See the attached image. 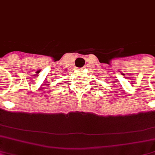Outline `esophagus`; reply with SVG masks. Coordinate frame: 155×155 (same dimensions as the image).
Listing matches in <instances>:
<instances>
[{"instance_id":"34e87169","label":"esophagus","mask_w":155,"mask_h":155,"mask_svg":"<svg viewBox=\"0 0 155 155\" xmlns=\"http://www.w3.org/2000/svg\"><path fill=\"white\" fill-rule=\"evenodd\" d=\"M83 69H84V68H78V70H80H80H83Z\"/></svg>"}]
</instances>
